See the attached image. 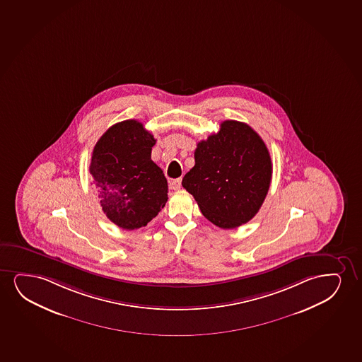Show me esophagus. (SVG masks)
<instances>
[{
    "instance_id": "34e87169",
    "label": "esophagus",
    "mask_w": 362,
    "mask_h": 362,
    "mask_svg": "<svg viewBox=\"0 0 362 362\" xmlns=\"http://www.w3.org/2000/svg\"><path fill=\"white\" fill-rule=\"evenodd\" d=\"M180 187H182V179H175V180L169 182V189H172V190H178Z\"/></svg>"
}]
</instances>
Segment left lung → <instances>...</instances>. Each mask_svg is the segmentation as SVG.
Masks as SVG:
<instances>
[{
    "label": "left lung",
    "mask_w": 362,
    "mask_h": 362,
    "mask_svg": "<svg viewBox=\"0 0 362 362\" xmlns=\"http://www.w3.org/2000/svg\"><path fill=\"white\" fill-rule=\"evenodd\" d=\"M194 157L182 185L202 215L223 230L252 220L272 182V158L262 137L245 122L226 120L220 132L197 144Z\"/></svg>",
    "instance_id": "8db88e82"
}]
</instances>
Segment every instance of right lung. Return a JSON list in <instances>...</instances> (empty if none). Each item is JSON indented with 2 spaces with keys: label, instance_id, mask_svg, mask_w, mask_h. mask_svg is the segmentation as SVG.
Masks as SVG:
<instances>
[{
  "label": "right lung",
  "instance_id": "right-lung-1",
  "mask_svg": "<svg viewBox=\"0 0 362 362\" xmlns=\"http://www.w3.org/2000/svg\"><path fill=\"white\" fill-rule=\"evenodd\" d=\"M155 137L141 122L109 127L95 144L90 173L104 214L122 230L147 225L165 207L168 184L151 160Z\"/></svg>",
  "mask_w": 362,
  "mask_h": 362
}]
</instances>
